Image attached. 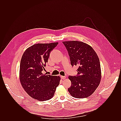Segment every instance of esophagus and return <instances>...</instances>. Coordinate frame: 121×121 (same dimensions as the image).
I'll list each match as a JSON object with an SVG mask.
<instances>
[{
	"mask_svg": "<svg viewBox=\"0 0 121 121\" xmlns=\"http://www.w3.org/2000/svg\"><path fill=\"white\" fill-rule=\"evenodd\" d=\"M66 78L65 76H61V78L62 79H64Z\"/></svg>",
	"mask_w": 121,
	"mask_h": 121,
	"instance_id": "esophagus-1",
	"label": "esophagus"
}]
</instances>
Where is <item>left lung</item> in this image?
I'll return each mask as SVG.
<instances>
[{"label":"left lung","mask_w":121,"mask_h":121,"mask_svg":"<svg viewBox=\"0 0 121 121\" xmlns=\"http://www.w3.org/2000/svg\"><path fill=\"white\" fill-rule=\"evenodd\" d=\"M70 56L71 65H77L78 74L69 76L71 86L68 91L72 96L84 98L95 91L101 80L98 56L91 47L79 41L63 42Z\"/></svg>","instance_id":"1"}]
</instances>
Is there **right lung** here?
I'll return each instance as SVG.
<instances>
[{"instance_id": "right-lung-1", "label": "right lung", "mask_w": 121, "mask_h": 121, "mask_svg": "<svg viewBox=\"0 0 121 121\" xmlns=\"http://www.w3.org/2000/svg\"><path fill=\"white\" fill-rule=\"evenodd\" d=\"M58 43H37L25 51L20 66V79L28 95L39 101L52 98L60 83L59 76L43 74L51 51Z\"/></svg>"}]
</instances>
